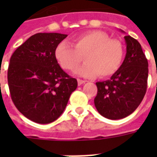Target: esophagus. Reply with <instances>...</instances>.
I'll return each mask as SVG.
<instances>
[{
	"mask_svg": "<svg viewBox=\"0 0 157 157\" xmlns=\"http://www.w3.org/2000/svg\"><path fill=\"white\" fill-rule=\"evenodd\" d=\"M77 82H78V85L81 86V85H82L83 83H85L86 81H85V80H81V79H77Z\"/></svg>",
	"mask_w": 157,
	"mask_h": 157,
	"instance_id": "34e87169",
	"label": "esophagus"
}]
</instances>
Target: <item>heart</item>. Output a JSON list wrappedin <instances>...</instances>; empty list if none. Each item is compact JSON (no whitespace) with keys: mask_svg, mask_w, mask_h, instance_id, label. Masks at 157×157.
I'll use <instances>...</instances> for the list:
<instances>
[{"mask_svg":"<svg viewBox=\"0 0 157 157\" xmlns=\"http://www.w3.org/2000/svg\"><path fill=\"white\" fill-rule=\"evenodd\" d=\"M55 58L59 65L71 71L82 62L85 64L74 71L75 75L84 77H109L118 71L124 59L121 42L110 39L102 31H89L68 42L59 43L55 48Z\"/></svg>","mask_w":157,"mask_h":157,"instance_id":"obj_1","label":"heart"}]
</instances>
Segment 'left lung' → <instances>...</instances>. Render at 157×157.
<instances>
[{
  "instance_id": "obj_1",
  "label": "left lung",
  "mask_w": 157,
  "mask_h": 157,
  "mask_svg": "<svg viewBox=\"0 0 157 157\" xmlns=\"http://www.w3.org/2000/svg\"><path fill=\"white\" fill-rule=\"evenodd\" d=\"M126 55L120 68L111 78L96 83L97 110L109 119H120L135 111L147 88L148 61L141 45L131 36H124Z\"/></svg>"
}]
</instances>
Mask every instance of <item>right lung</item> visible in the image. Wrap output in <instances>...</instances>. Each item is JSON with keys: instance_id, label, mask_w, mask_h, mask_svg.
Wrapping results in <instances>:
<instances>
[{"instance_id": "add662e5", "label": "right lung", "mask_w": 157, "mask_h": 157, "mask_svg": "<svg viewBox=\"0 0 157 157\" xmlns=\"http://www.w3.org/2000/svg\"><path fill=\"white\" fill-rule=\"evenodd\" d=\"M67 37L57 33H39L16 49L7 71L9 90L16 108L38 124H49L64 112L76 79L58 64L55 51Z\"/></svg>"}]
</instances>
